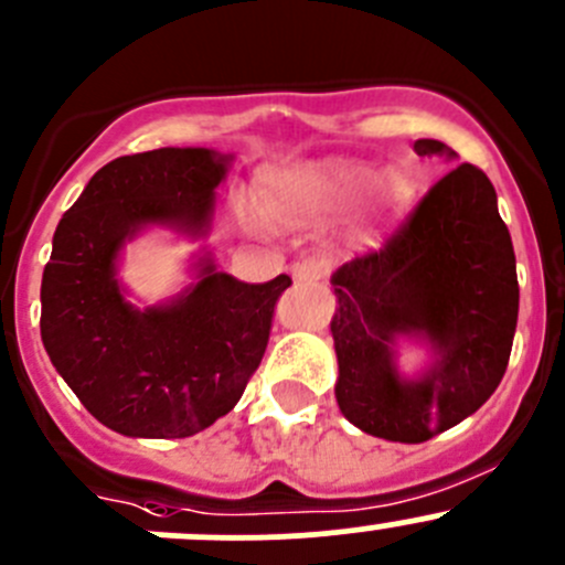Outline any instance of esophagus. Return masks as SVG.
<instances>
[{"label":"esophagus","mask_w":565,"mask_h":565,"mask_svg":"<svg viewBox=\"0 0 565 565\" xmlns=\"http://www.w3.org/2000/svg\"><path fill=\"white\" fill-rule=\"evenodd\" d=\"M328 265L322 259H303L292 267V278L295 281H320L326 278Z\"/></svg>","instance_id":"esophagus-1"}]
</instances>
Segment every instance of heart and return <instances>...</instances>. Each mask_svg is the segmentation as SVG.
Returning <instances> with one entry per match:
<instances>
[{
  "label": "heart",
  "instance_id": "b5f03b06",
  "mask_svg": "<svg viewBox=\"0 0 565 565\" xmlns=\"http://www.w3.org/2000/svg\"><path fill=\"white\" fill-rule=\"evenodd\" d=\"M405 193L408 184L399 171L377 173L370 162L317 160L273 173L267 206L245 195L237 201V217L248 232L273 234L276 223L287 228L317 226L339 221L361 206L353 239L370 245L403 210Z\"/></svg>",
  "mask_w": 565,
  "mask_h": 565
}]
</instances>
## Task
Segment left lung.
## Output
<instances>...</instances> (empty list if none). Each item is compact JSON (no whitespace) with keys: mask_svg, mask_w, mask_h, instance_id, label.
<instances>
[{"mask_svg":"<svg viewBox=\"0 0 565 565\" xmlns=\"http://www.w3.org/2000/svg\"><path fill=\"white\" fill-rule=\"evenodd\" d=\"M414 151L456 160L439 140H416ZM331 284L333 394L359 430L419 445L472 416L500 386L519 317L516 256L480 168H452L386 248L355 256ZM405 338L431 355L414 376L396 364Z\"/></svg>","mask_w":565,"mask_h":565,"instance_id":"left-lung-1","label":"left lung"}]
</instances>
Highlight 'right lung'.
<instances>
[{"label": "right lung", "mask_w": 565, "mask_h": 565, "mask_svg": "<svg viewBox=\"0 0 565 565\" xmlns=\"http://www.w3.org/2000/svg\"><path fill=\"white\" fill-rule=\"evenodd\" d=\"M234 154L157 149L93 173L57 223L41 281V339L87 411L131 439H184L243 397L265 355L273 306L292 284L237 281L212 250L173 298L135 306L118 278L126 243L146 228L204 239Z\"/></svg>", "instance_id": "1"}]
</instances>
